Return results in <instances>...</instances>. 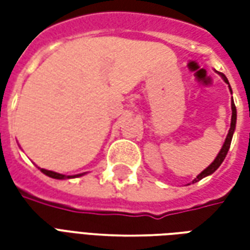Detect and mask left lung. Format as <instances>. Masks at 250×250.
<instances>
[{
    "label": "left lung",
    "mask_w": 250,
    "mask_h": 250,
    "mask_svg": "<svg viewBox=\"0 0 250 250\" xmlns=\"http://www.w3.org/2000/svg\"><path fill=\"white\" fill-rule=\"evenodd\" d=\"M218 75H220L221 77H222V80L229 85V91L231 92V88H230V84H229V82H228V79H226V76L224 75V73H221V72H218ZM236 122H237V109H236V105H234V102H233V98H231V122H230V128H229V132H228V135H226V139L225 142H224V145H222V147H221L220 152L217 154V157H215V159L213 161V162L210 163L208 167L205 168L204 171H201V173L197 175V178L193 179V184H195V182H198V181H201L202 178H205V177H208V175H210V174H213L217 170V168L220 167L221 163L224 162V159H225L226 154H228V151H229V147H230V143H231V138H233V134H234V130H236ZM190 185V184H188Z\"/></svg>",
    "instance_id": "obj_1"
}]
</instances>
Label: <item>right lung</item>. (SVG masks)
<instances>
[{"instance_id":"add662e5","label":"right lung","mask_w":250,"mask_h":250,"mask_svg":"<svg viewBox=\"0 0 250 250\" xmlns=\"http://www.w3.org/2000/svg\"><path fill=\"white\" fill-rule=\"evenodd\" d=\"M40 168V171L42 174H45L48 177H51V178H55V179H71V178H77V177H82L84 174L87 173H82V174H76V175H65V174H60V173H56V171H52V170H45V168Z\"/></svg>"}]
</instances>
